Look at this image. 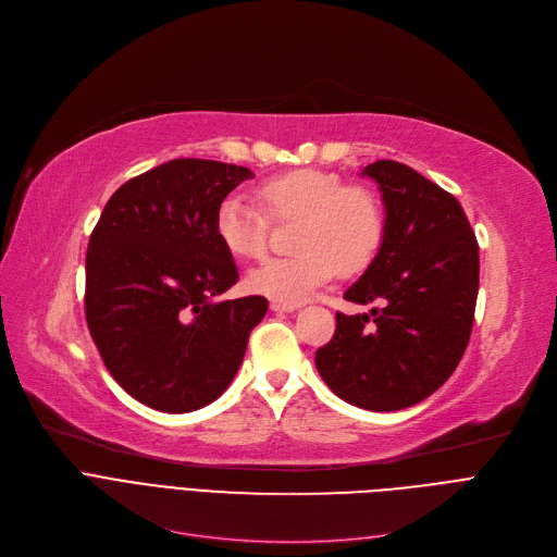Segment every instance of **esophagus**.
<instances>
[{"label":"esophagus","mask_w":557,"mask_h":557,"mask_svg":"<svg viewBox=\"0 0 557 557\" xmlns=\"http://www.w3.org/2000/svg\"><path fill=\"white\" fill-rule=\"evenodd\" d=\"M270 308H272L274 312H294L299 306H297V304H278V301H272Z\"/></svg>","instance_id":"34e87169"}]
</instances>
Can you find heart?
Listing matches in <instances>:
<instances>
[{"instance_id":"obj_1","label":"heart","mask_w":557,"mask_h":557,"mask_svg":"<svg viewBox=\"0 0 557 557\" xmlns=\"http://www.w3.org/2000/svg\"><path fill=\"white\" fill-rule=\"evenodd\" d=\"M260 209L243 195H228L215 213V234L236 258H258L270 243V218L299 220V253L268 258L247 274V287L278 304H301L329 283L337 268L364 272L384 240V209L375 193L325 171L301 169L258 186Z\"/></svg>"}]
</instances>
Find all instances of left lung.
Instances as JSON below:
<instances>
[{"mask_svg":"<svg viewBox=\"0 0 557 557\" xmlns=\"http://www.w3.org/2000/svg\"><path fill=\"white\" fill-rule=\"evenodd\" d=\"M377 182L384 240L344 299L380 304L371 314L337 312L333 339L314 352L323 382L369 411L411 407L459 367L479 292V245L451 193L400 161L362 171Z\"/></svg>","mask_w":557,"mask_h":557,"instance_id":"8db88e82","label":"left lung"}]
</instances>
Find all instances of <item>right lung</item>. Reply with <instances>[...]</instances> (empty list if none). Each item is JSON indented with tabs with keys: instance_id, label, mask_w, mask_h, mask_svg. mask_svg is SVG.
<instances>
[{
	"instance_id": "add662e5",
	"label": "right lung",
	"mask_w": 557,
	"mask_h": 557,
	"mask_svg": "<svg viewBox=\"0 0 557 557\" xmlns=\"http://www.w3.org/2000/svg\"><path fill=\"white\" fill-rule=\"evenodd\" d=\"M245 166L173 159L108 200L85 258V317L110 375L141 405L186 413L224 394L265 297L218 301L238 281L215 213Z\"/></svg>"
}]
</instances>
